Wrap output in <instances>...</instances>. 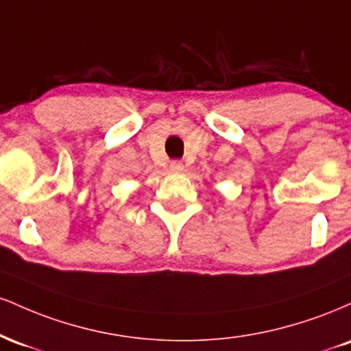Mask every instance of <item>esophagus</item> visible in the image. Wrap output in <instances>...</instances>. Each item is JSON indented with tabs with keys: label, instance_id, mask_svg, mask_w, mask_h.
Masks as SVG:
<instances>
[{
	"label": "esophagus",
	"instance_id": "34e87169",
	"mask_svg": "<svg viewBox=\"0 0 351 351\" xmlns=\"http://www.w3.org/2000/svg\"><path fill=\"white\" fill-rule=\"evenodd\" d=\"M170 170L178 173V171H183V163L181 162H171L170 163Z\"/></svg>",
	"mask_w": 351,
	"mask_h": 351
}]
</instances>
